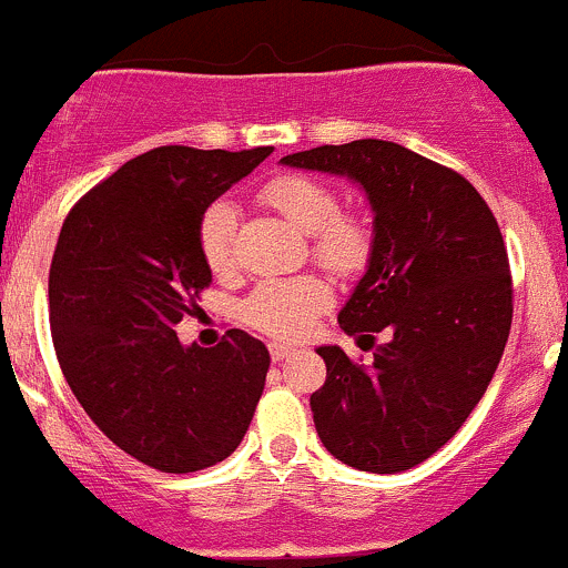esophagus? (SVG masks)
<instances>
[{"instance_id": "esophagus-1", "label": "esophagus", "mask_w": 568, "mask_h": 568, "mask_svg": "<svg viewBox=\"0 0 568 568\" xmlns=\"http://www.w3.org/2000/svg\"><path fill=\"white\" fill-rule=\"evenodd\" d=\"M268 354H272L274 363H283V359L294 357V348L283 346V343H272V346H268Z\"/></svg>"}]
</instances>
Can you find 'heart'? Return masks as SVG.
<instances>
[{"mask_svg": "<svg viewBox=\"0 0 568 568\" xmlns=\"http://www.w3.org/2000/svg\"><path fill=\"white\" fill-rule=\"evenodd\" d=\"M261 197L296 231L313 239V255L326 268L337 274H354L368 263V225L357 216L341 214V200L324 181L296 173L277 175L263 186ZM236 227L239 209L231 200H216L200 220V255L214 274L231 272ZM329 302V288L318 277L263 280L244 300L242 318L268 337L300 341Z\"/></svg>", "mask_w": 568, "mask_h": 568, "instance_id": "b5f03b06", "label": "heart"}]
</instances>
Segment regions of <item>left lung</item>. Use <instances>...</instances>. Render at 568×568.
Masks as SVG:
<instances>
[{"label": "left lung", "mask_w": 568, "mask_h": 568, "mask_svg": "<svg viewBox=\"0 0 568 568\" xmlns=\"http://www.w3.org/2000/svg\"><path fill=\"white\" fill-rule=\"evenodd\" d=\"M357 183L374 214L363 280L337 313L343 332L386 341L374 363L318 346L326 382L311 395L324 448L365 473H404L464 426L511 329L500 227L473 183L387 140L321 145L280 159Z\"/></svg>", "instance_id": "left-lung-1"}]
</instances>
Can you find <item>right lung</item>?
<instances>
[{
    "label": "right lung",
    "mask_w": 568,
    "mask_h": 568,
    "mask_svg": "<svg viewBox=\"0 0 568 568\" xmlns=\"http://www.w3.org/2000/svg\"><path fill=\"white\" fill-rule=\"evenodd\" d=\"M272 151L142 153L90 189L57 239L49 321L68 387L120 450L162 473L227 459L266 385L268 348L247 332L200 348L173 326L211 283L205 209Z\"/></svg>",
    "instance_id": "add662e5"
}]
</instances>
